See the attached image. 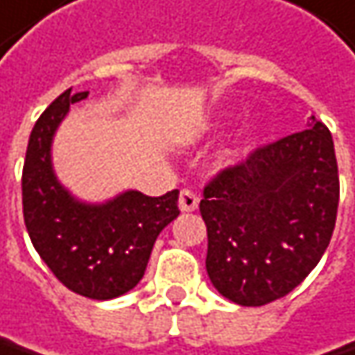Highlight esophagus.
Masks as SVG:
<instances>
[{
  "instance_id": "1",
  "label": "esophagus",
  "mask_w": 355,
  "mask_h": 355,
  "mask_svg": "<svg viewBox=\"0 0 355 355\" xmlns=\"http://www.w3.org/2000/svg\"><path fill=\"white\" fill-rule=\"evenodd\" d=\"M199 207V197L193 193V191H189V189H182L180 191V195H178V209L180 211H195Z\"/></svg>"
}]
</instances>
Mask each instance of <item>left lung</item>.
<instances>
[{
  "label": "left lung",
  "instance_id": "obj_1",
  "mask_svg": "<svg viewBox=\"0 0 355 355\" xmlns=\"http://www.w3.org/2000/svg\"><path fill=\"white\" fill-rule=\"evenodd\" d=\"M207 274L242 306L272 303L299 286L327 250L339 203L329 130L309 128L256 150L205 187Z\"/></svg>",
  "mask_w": 355,
  "mask_h": 355
}]
</instances>
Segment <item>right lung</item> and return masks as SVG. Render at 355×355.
Returning <instances> with one entry per match:
<instances>
[{
	"label": "right lung",
	"mask_w": 355,
	"mask_h": 355,
	"mask_svg": "<svg viewBox=\"0 0 355 355\" xmlns=\"http://www.w3.org/2000/svg\"><path fill=\"white\" fill-rule=\"evenodd\" d=\"M87 95L67 89L38 117L26 150L21 203L28 236L52 274L77 295L110 301L142 280L158 234L178 217V191L148 197L128 189L91 203L58 180L52 142L71 105Z\"/></svg>",
	"instance_id": "add662e5"
}]
</instances>
